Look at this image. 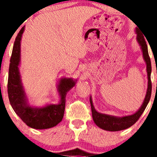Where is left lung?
I'll list each match as a JSON object with an SVG mask.
<instances>
[{
    "mask_svg": "<svg viewBox=\"0 0 157 157\" xmlns=\"http://www.w3.org/2000/svg\"><path fill=\"white\" fill-rule=\"evenodd\" d=\"M135 32L136 34V40H137L138 44H140V48L142 53L144 61L146 64V71L147 75V89L146 91L145 99L142 105L137 111L131 115L124 117H116L112 115L105 114L98 112L95 109L94 106L93 105L92 98L90 96V103H91V112H92V117L94 122L96 125L100 128L103 130L109 131H119L122 130H125L126 128H128L131 125L139 120L142 113L145 111V108L148 104L149 100L151 99V59L148 55V51H147V46L145 42V40L144 38V36L141 32V30L138 29L137 28L135 29Z\"/></svg>",
    "mask_w": 157,
    "mask_h": 157,
    "instance_id": "left-lung-1",
    "label": "left lung"
}]
</instances>
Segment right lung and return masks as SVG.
I'll use <instances>...</instances> for the list:
<instances>
[{"label": "right lung", "mask_w": 157, "mask_h": 157, "mask_svg": "<svg viewBox=\"0 0 157 157\" xmlns=\"http://www.w3.org/2000/svg\"><path fill=\"white\" fill-rule=\"evenodd\" d=\"M24 30L25 26H23L16 37L12 49L7 86L9 100L16 114L29 127L39 130L50 128L62 121L66 94L75 86L77 80H74L71 77L59 79L57 89L60 101L57 104H46L40 107L30 105L19 69L21 64V43Z\"/></svg>", "instance_id": "right-lung-1"}]
</instances>
